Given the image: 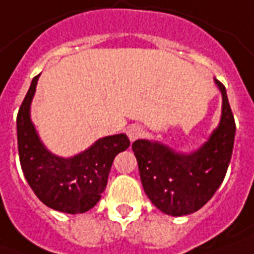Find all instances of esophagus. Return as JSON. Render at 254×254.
Wrapping results in <instances>:
<instances>
[{"label":"esophagus","mask_w":254,"mask_h":254,"mask_svg":"<svg viewBox=\"0 0 254 254\" xmlns=\"http://www.w3.org/2000/svg\"><path fill=\"white\" fill-rule=\"evenodd\" d=\"M127 137L130 139V141H134V140L140 139L143 136L144 130H143V127H140V125H132V127H127Z\"/></svg>","instance_id":"obj_1"}]
</instances>
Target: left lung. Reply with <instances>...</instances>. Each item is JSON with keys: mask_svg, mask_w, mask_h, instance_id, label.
I'll return each instance as SVG.
<instances>
[{"mask_svg": "<svg viewBox=\"0 0 254 254\" xmlns=\"http://www.w3.org/2000/svg\"><path fill=\"white\" fill-rule=\"evenodd\" d=\"M214 82L223 96L221 118L219 127L196 151L183 154L162 143L141 139L132 144L145 194L169 216L199 210L223 183L231 161L235 121L226 86L216 78Z\"/></svg>", "mask_w": 254, "mask_h": 254, "instance_id": "1", "label": "left lung"}]
</instances>
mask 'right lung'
I'll return each mask as SVG.
<instances>
[{
  "instance_id": "right-lung-1",
  "label": "right lung",
  "mask_w": 254,
  "mask_h": 254,
  "mask_svg": "<svg viewBox=\"0 0 254 254\" xmlns=\"http://www.w3.org/2000/svg\"><path fill=\"white\" fill-rule=\"evenodd\" d=\"M38 78H33L16 120L23 173L34 194L48 207L70 214L85 213L102 198L115 155L125 151L130 141L125 133H120L99 139L71 158L48 151L30 118Z\"/></svg>"
}]
</instances>
